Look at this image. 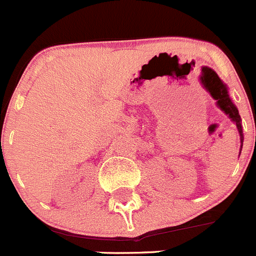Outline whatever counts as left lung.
Wrapping results in <instances>:
<instances>
[{"label":"left lung","mask_w":256,"mask_h":256,"mask_svg":"<svg viewBox=\"0 0 256 256\" xmlns=\"http://www.w3.org/2000/svg\"><path fill=\"white\" fill-rule=\"evenodd\" d=\"M206 90L210 94V96L216 101V106H218L222 112H224V114L230 118V120L236 124L237 130H238L240 133V140H241V148H242L244 134H242V124H241V116H240L236 105H234L232 98L230 97L227 84L222 82V79L214 73V79H212V82L208 86ZM240 152H241V150H240Z\"/></svg>","instance_id":"left-lung-1"}]
</instances>
